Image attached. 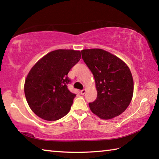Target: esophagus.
Wrapping results in <instances>:
<instances>
[{
    "label": "esophagus",
    "instance_id": "esophagus-1",
    "mask_svg": "<svg viewBox=\"0 0 159 159\" xmlns=\"http://www.w3.org/2000/svg\"><path fill=\"white\" fill-rule=\"evenodd\" d=\"M85 92H86V90L85 89H83V90H82L81 91H80V94H81V95H84V94L85 93Z\"/></svg>",
    "mask_w": 159,
    "mask_h": 159
}]
</instances>
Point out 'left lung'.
<instances>
[{
    "mask_svg": "<svg viewBox=\"0 0 159 159\" xmlns=\"http://www.w3.org/2000/svg\"><path fill=\"white\" fill-rule=\"evenodd\" d=\"M82 58L95 80L98 97L89 104L93 114L102 119H111L128 108L133 95L134 83L124 61L99 48L81 50Z\"/></svg>",
    "mask_w": 159,
    "mask_h": 159,
    "instance_id": "1",
    "label": "left lung"
}]
</instances>
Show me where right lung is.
I'll list each match as a JSON object with an SVG mask.
<instances>
[{"label":"right lung","mask_w":159,"mask_h":159,"mask_svg":"<svg viewBox=\"0 0 159 159\" xmlns=\"http://www.w3.org/2000/svg\"><path fill=\"white\" fill-rule=\"evenodd\" d=\"M80 57L79 50H56L31 69L24 88L29 106L38 116L56 120L68 114L76 95L67 88V74Z\"/></svg>","instance_id":"1"}]
</instances>
